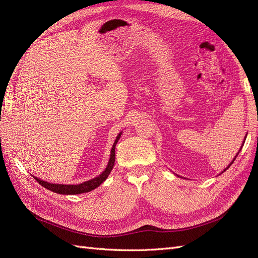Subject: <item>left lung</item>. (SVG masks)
<instances>
[{"label":"left lung","instance_id":"obj_1","mask_svg":"<svg viewBox=\"0 0 258 258\" xmlns=\"http://www.w3.org/2000/svg\"><path fill=\"white\" fill-rule=\"evenodd\" d=\"M243 143H244V141H243ZM241 148H242V147H241ZM241 148H240V150H241ZM239 152H240V151H239ZM238 154H239V153H238ZM238 154H237V155H236V157H235V158H233V160H232V161H231V162H230V165H229V166H228V167H227V168H226V169H225V170H224V171H226V170H227V169H228V168H229V167H230V166H231V165H232V162H233V161H235V159H236V158H237V156H238ZM224 171H223V172H224Z\"/></svg>","mask_w":258,"mask_h":258}]
</instances>
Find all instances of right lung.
Returning <instances> with one entry per match:
<instances>
[{
	"label": "right lung",
	"instance_id": "1",
	"mask_svg": "<svg viewBox=\"0 0 258 258\" xmlns=\"http://www.w3.org/2000/svg\"><path fill=\"white\" fill-rule=\"evenodd\" d=\"M120 136H121V132L118 136H117L115 142L112 146L110 160H108V162H107V166H106L105 170L99 176H97L95 178L89 179V181H86L82 184H77V185H64V184H51L48 182L42 181V179H40L38 177H34V176L33 177L35 178V181L37 183H40L43 187H45V188H47L53 192L61 194V195H79V194L91 191L92 189L97 188L98 186L102 184L107 178L108 174L111 173V171L114 167V162H115V146H116L117 142H118Z\"/></svg>",
	"mask_w": 258,
	"mask_h": 258
}]
</instances>
